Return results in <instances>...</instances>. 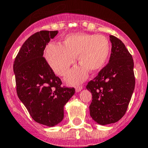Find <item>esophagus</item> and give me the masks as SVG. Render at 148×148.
<instances>
[{
  "mask_svg": "<svg viewBox=\"0 0 148 148\" xmlns=\"http://www.w3.org/2000/svg\"><path fill=\"white\" fill-rule=\"evenodd\" d=\"M82 88H83V86H77L76 87V91H77V92H79Z\"/></svg>",
  "mask_w": 148,
  "mask_h": 148,
  "instance_id": "obj_1",
  "label": "esophagus"
}]
</instances>
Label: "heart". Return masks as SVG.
Listing matches in <instances>:
<instances>
[{"instance_id":"obj_1","label":"heart","mask_w":148,"mask_h":148,"mask_svg":"<svg viewBox=\"0 0 148 148\" xmlns=\"http://www.w3.org/2000/svg\"><path fill=\"white\" fill-rule=\"evenodd\" d=\"M110 49L109 41L103 35L73 34L65 37L63 45H49L45 57L54 72L58 76H64L78 56L82 64L71 70L66 78L70 84H75L86 79L88 69L96 72L103 67L109 57Z\"/></svg>"}]
</instances>
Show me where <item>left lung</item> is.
Instances as JSON below:
<instances>
[{"instance_id": "obj_1", "label": "left lung", "mask_w": 148, "mask_h": 148, "mask_svg": "<svg viewBox=\"0 0 148 148\" xmlns=\"http://www.w3.org/2000/svg\"><path fill=\"white\" fill-rule=\"evenodd\" d=\"M109 62L86 86L92 94L90 116L100 125L114 123L125 115L135 88L134 62L123 42L110 35Z\"/></svg>"}]
</instances>
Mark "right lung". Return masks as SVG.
I'll use <instances>...</instances> for the list:
<instances>
[{"instance_id": "add662e5", "label": "right lung", "mask_w": 148, "mask_h": 148, "mask_svg": "<svg viewBox=\"0 0 148 148\" xmlns=\"http://www.w3.org/2000/svg\"><path fill=\"white\" fill-rule=\"evenodd\" d=\"M58 31L42 30L26 40L13 64L18 98L37 123L49 127L60 123L64 106L75 93L62 81L43 57L46 45Z\"/></svg>"}]
</instances>
